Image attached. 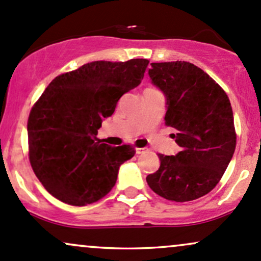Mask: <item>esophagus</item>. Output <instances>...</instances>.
<instances>
[{
    "instance_id": "1",
    "label": "esophagus",
    "mask_w": 261,
    "mask_h": 261,
    "mask_svg": "<svg viewBox=\"0 0 261 261\" xmlns=\"http://www.w3.org/2000/svg\"><path fill=\"white\" fill-rule=\"evenodd\" d=\"M146 149H147V148H145V147H142V148H136V153H137V154L143 153V152H145Z\"/></svg>"
}]
</instances>
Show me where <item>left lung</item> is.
Listing matches in <instances>:
<instances>
[{
  "label": "left lung",
  "instance_id": "1",
  "mask_svg": "<svg viewBox=\"0 0 261 261\" xmlns=\"http://www.w3.org/2000/svg\"><path fill=\"white\" fill-rule=\"evenodd\" d=\"M148 76L166 97L164 121L175 130L172 137L180 152L158 154L160 168L146 180L170 201L196 200L216 187L234 153L230 101L207 73L190 62H152Z\"/></svg>",
  "mask_w": 261,
  "mask_h": 261
}]
</instances>
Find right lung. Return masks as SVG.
I'll return each instance as SVG.
<instances>
[{"label": "right lung", "mask_w": 261, "mask_h": 261, "mask_svg": "<svg viewBox=\"0 0 261 261\" xmlns=\"http://www.w3.org/2000/svg\"><path fill=\"white\" fill-rule=\"evenodd\" d=\"M148 60L93 61L51 81L28 119L29 161L44 188L60 201L85 206L112 190L119 168L134 157L128 145L97 137L103 119L143 79Z\"/></svg>", "instance_id": "add662e5"}]
</instances>
